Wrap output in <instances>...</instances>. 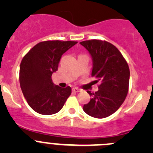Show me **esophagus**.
Here are the masks:
<instances>
[{
    "label": "esophagus",
    "instance_id": "esophagus-1",
    "mask_svg": "<svg viewBox=\"0 0 153 153\" xmlns=\"http://www.w3.org/2000/svg\"><path fill=\"white\" fill-rule=\"evenodd\" d=\"M72 91L75 92H81V89H78V88H73V89H72Z\"/></svg>",
    "mask_w": 153,
    "mask_h": 153
}]
</instances>
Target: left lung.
Instances as JSON below:
<instances>
[{
    "label": "left lung",
    "mask_w": 153,
    "mask_h": 153,
    "mask_svg": "<svg viewBox=\"0 0 153 153\" xmlns=\"http://www.w3.org/2000/svg\"><path fill=\"white\" fill-rule=\"evenodd\" d=\"M80 44L90 53L93 61L92 77L100 82L95 93L84 104V112L96 118H104L116 112L129 90V69L122 54L113 44L101 40H88Z\"/></svg>",
    "instance_id": "1"
}]
</instances>
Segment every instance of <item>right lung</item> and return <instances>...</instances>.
<instances>
[{
    "mask_svg": "<svg viewBox=\"0 0 153 153\" xmlns=\"http://www.w3.org/2000/svg\"><path fill=\"white\" fill-rule=\"evenodd\" d=\"M77 41H46L37 44L24 55L20 65L21 90L33 110L41 115L59 112L72 92L70 86L54 85L53 72L64 52Z\"/></svg>",
    "mask_w": 153,
    "mask_h": 153,
    "instance_id": "right-lung-1",
    "label": "right lung"
}]
</instances>
